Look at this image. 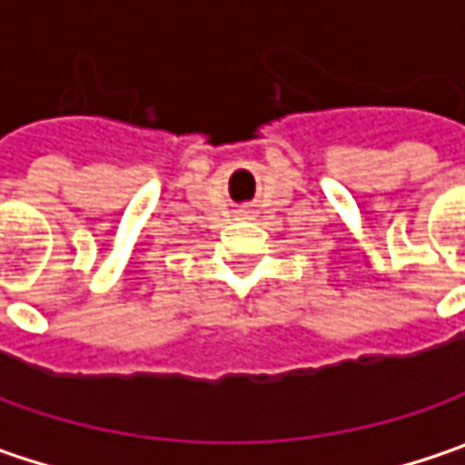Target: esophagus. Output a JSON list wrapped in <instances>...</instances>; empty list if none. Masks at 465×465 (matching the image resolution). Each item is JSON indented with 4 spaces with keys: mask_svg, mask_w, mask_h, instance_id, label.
<instances>
[{
    "mask_svg": "<svg viewBox=\"0 0 465 465\" xmlns=\"http://www.w3.org/2000/svg\"><path fill=\"white\" fill-rule=\"evenodd\" d=\"M242 214H253V212H251V209H245V212H242Z\"/></svg>",
    "mask_w": 465,
    "mask_h": 465,
    "instance_id": "obj_1",
    "label": "esophagus"
}]
</instances>
